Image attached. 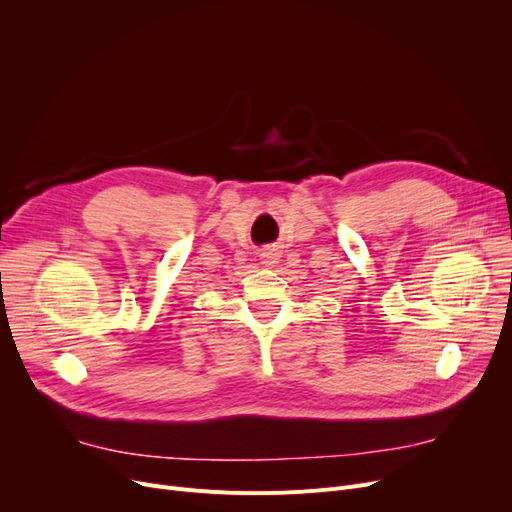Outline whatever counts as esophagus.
<instances>
[{
  "label": "esophagus",
  "instance_id": "34e87169",
  "mask_svg": "<svg viewBox=\"0 0 512 512\" xmlns=\"http://www.w3.org/2000/svg\"><path fill=\"white\" fill-rule=\"evenodd\" d=\"M261 263L263 265H274V263H278L280 261V249L276 247V245H272V247H265V249H261Z\"/></svg>",
  "mask_w": 512,
  "mask_h": 512
}]
</instances>
